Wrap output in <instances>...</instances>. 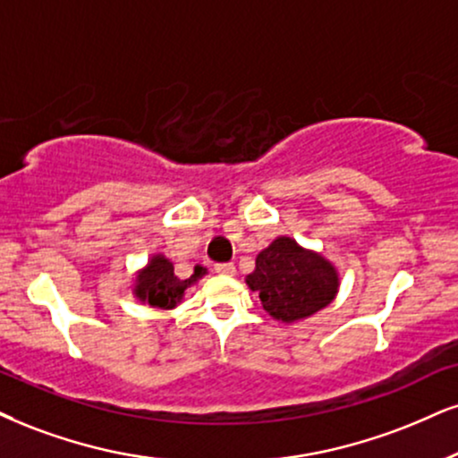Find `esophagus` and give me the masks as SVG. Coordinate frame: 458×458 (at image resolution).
Masks as SVG:
<instances>
[{"instance_id":"34e87169","label":"esophagus","mask_w":458,"mask_h":458,"mask_svg":"<svg viewBox=\"0 0 458 458\" xmlns=\"http://www.w3.org/2000/svg\"><path fill=\"white\" fill-rule=\"evenodd\" d=\"M214 272L220 276H235V265L233 263H218V265H214Z\"/></svg>"}]
</instances>
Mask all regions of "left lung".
Wrapping results in <instances>:
<instances>
[{"label":"left lung","mask_w":458,"mask_h":458,"mask_svg":"<svg viewBox=\"0 0 458 458\" xmlns=\"http://www.w3.org/2000/svg\"><path fill=\"white\" fill-rule=\"evenodd\" d=\"M246 284L259 293L265 312L291 325L329 306L340 291V272L320 252L280 235L259 252Z\"/></svg>","instance_id":"obj_1"}]
</instances>
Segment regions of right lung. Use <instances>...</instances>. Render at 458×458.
<instances>
[{
	"label": "right lung",
	"mask_w": 458,
	"mask_h": 458,
	"mask_svg": "<svg viewBox=\"0 0 458 458\" xmlns=\"http://www.w3.org/2000/svg\"><path fill=\"white\" fill-rule=\"evenodd\" d=\"M208 274L206 267L195 265V272L191 278L180 280L174 274V263L163 255H152L148 263L135 274L133 280V297L138 301L148 303L157 310H174L182 301L184 293L189 286H193L197 280Z\"/></svg>",
	"instance_id": "1"
}]
</instances>
